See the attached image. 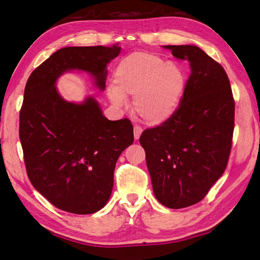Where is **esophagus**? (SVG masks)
<instances>
[{
  "label": "esophagus",
  "mask_w": 260,
  "mask_h": 260,
  "mask_svg": "<svg viewBox=\"0 0 260 260\" xmlns=\"http://www.w3.org/2000/svg\"><path fill=\"white\" fill-rule=\"evenodd\" d=\"M142 132H143L142 127L134 126V137H135V140H139L140 139L141 135H142Z\"/></svg>",
  "instance_id": "34e87169"
}]
</instances>
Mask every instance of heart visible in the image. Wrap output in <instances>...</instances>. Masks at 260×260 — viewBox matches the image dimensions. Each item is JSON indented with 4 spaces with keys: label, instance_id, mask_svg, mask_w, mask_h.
Here are the masks:
<instances>
[{
    "label": "heart",
    "instance_id": "b5f03b06",
    "mask_svg": "<svg viewBox=\"0 0 260 260\" xmlns=\"http://www.w3.org/2000/svg\"><path fill=\"white\" fill-rule=\"evenodd\" d=\"M185 86V74L178 63L165 62L156 53L136 51L118 62L108 97L121 106L127 96H134L135 112L146 123L159 125L176 112Z\"/></svg>",
    "mask_w": 260,
    "mask_h": 260
}]
</instances>
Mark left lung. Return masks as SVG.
I'll use <instances>...</instances> for the list:
<instances>
[{
	"label": "left lung",
	"mask_w": 260,
	"mask_h": 260,
	"mask_svg": "<svg viewBox=\"0 0 260 260\" xmlns=\"http://www.w3.org/2000/svg\"><path fill=\"white\" fill-rule=\"evenodd\" d=\"M187 60L191 74L174 115L143 132L154 196L171 209L200 202L228 164L235 101L221 64L197 46H164Z\"/></svg>",
	"instance_id": "8db88e82"
}]
</instances>
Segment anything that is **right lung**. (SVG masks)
<instances>
[{
    "label": "right lung",
    "instance_id": "obj_1",
    "mask_svg": "<svg viewBox=\"0 0 260 260\" xmlns=\"http://www.w3.org/2000/svg\"><path fill=\"white\" fill-rule=\"evenodd\" d=\"M119 52L118 45L59 49L25 85L19 133L26 173L36 190L63 211L90 214L106 206L116 162L134 134L129 119H107L92 96L64 101L57 80L68 71H86L104 91L106 66Z\"/></svg>",
    "mask_w": 260,
    "mask_h": 260
}]
</instances>
